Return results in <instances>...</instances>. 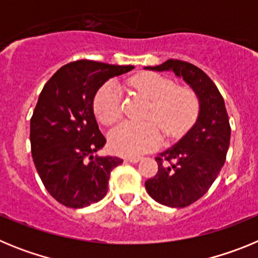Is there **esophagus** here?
<instances>
[{"mask_svg":"<svg viewBox=\"0 0 258 258\" xmlns=\"http://www.w3.org/2000/svg\"><path fill=\"white\" fill-rule=\"evenodd\" d=\"M140 160H141V157H137V156L125 157V161H129V163H138Z\"/></svg>","mask_w":258,"mask_h":258,"instance_id":"1","label":"esophagus"}]
</instances>
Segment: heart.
I'll use <instances>...</instances> for the list:
<instances>
[{
    "mask_svg": "<svg viewBox=\"0 0 258 258\" xmlns=\"http://www.w3.org/2000/svg\"><path fill=\"white\" fill-rule=\"evenodd\" d=\"M131 85L151 101L147 118L156 122L166 136H182L197 120L200 104L191 89L175 86L172 80L151 72L134 76ZM94 112L104 125H112L120 120L121 92L115 83L109 81L98 90ZM154 123L122 122L109 133V147L122 156H138L154 151L163 141L160 128Z\"/></svg>",
    "mask_w": 258,
    "mask_h": 258,
    "instance_id": "obj_1",
    "label": "heart"
}]
</instances>
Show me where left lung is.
I'll use <instances>...</instances> for the list:
<instances>
[{"label": "left lung", "instance_id": "obj_1", "mask_svg": "<svg viewBox=\"0 0 258 258\" xmlns=\"http://www.w3.org/2000/svg\"><path fill=\"white\" fill-rule=\"evenodd\" d=\"M146 70L169 71L187 84L199 99L195 124L174 146L159 154L156 175L145 182L155 202L183 208L204 195L220 174L230 145L229 116L217 86L197 66L178 59Z\"/></svg>", "mask_w": 258, "mask_h": 258}]
</instances>
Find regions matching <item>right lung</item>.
<instances>
[{
  "label": "right lung",
  "mask_w": 258,
  "mask_h": 258,
  "mask_svg": "<svg viewBox=\"0 0 258 258\" xmlns=\"http://www.w3.org/2000/svg\"><path fill=\"white\" fill-rule=\"evenodd\" d=\"M133 66L77 60L59 68L45 84L31 118L32 157L41 181L56 202L84 208L106 197L116 156H94L106 138L94 116L97 92Z\"/></svg>",
  "instance_id": "right-lung-1"
}]
</instances>
